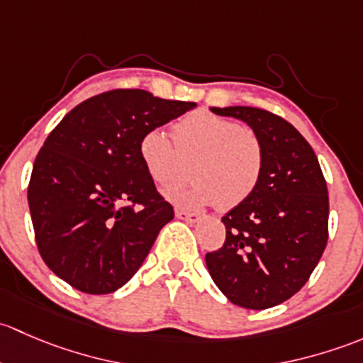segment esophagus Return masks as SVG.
<instances>
[{
	"label": "esophagus",
	"instance_id": "obj_1",
	"mask_svg": "<svg viewBox=\"0 0 363 363\" xmlns=\"http://www.w3.org/2000/svg\"><path fill=\"white\" fill-rule=\"evenodd\" d=\"M177 218L180 220H185V222L189 223H197L201 222V215H197V213H190V211H185V209H177Z\"/></svg>",
	"mask_w": 363,
	"mask_h": 363
}]
</instances>
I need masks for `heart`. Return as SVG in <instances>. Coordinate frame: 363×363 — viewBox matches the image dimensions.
<instances>
[{
    "label": "heart",
    "mask_w": 363,
    "mask_h": 363,
    "mask_svg": "<svg viewBox=\"0 0 363 363\" xmlns=\"http://www.w3.org/2000/svg\"><path fill=\"white\" fill-rule=\"evenodd\" d=\"M174 145L166 130L152 129L141 138L140 159L152 180L171 185L196 161L190 185H174L164 196L177 206L201 209L220 204L230 209L255 192L264 169L259 138L233 118L199 110L174 124Z\"/></svg>",
    "instance_id": "heart-1"
}]
</instances>
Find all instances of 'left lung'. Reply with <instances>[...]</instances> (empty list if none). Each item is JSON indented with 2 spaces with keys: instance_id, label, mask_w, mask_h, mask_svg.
<instances>
[{
  "instance_id": "1",
  "label": "left lung",
  "mask_w": 363,
  "mask_h": 363,
  "mask_svg": "<svg viewBox=\"0 0 363 363\" xmlns=\"http://www.w3.org/2000/svg\"><path fill=\"white\" fill-rule=\"evenodd\" d=\"M209 110L242 121L259 138L264 169L255 192L222 216L225 242L206 255L233 304L267 309L297 294L328 238V192L311 145L285 118L252 106Z\"/></svg>"
}]
</instances>
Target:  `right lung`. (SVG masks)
Returning <instances> with one entry per match:
<instances>
[{
    "instance_id": "obj_1",
    "label": "right lung",
    "mask_w": 363,
    "mask_h": 363,
    "mask_svg": "<svg viewBox=\"0 0 363 363\" xmlns=\"http://www.w3.org/2000/svg\"><path fill=\"white\" fill-rule=\"evenodd\" d=\"M196 103L117 89L84 101L48 134L28 203L40 255L80 292L124 286L174 218L140 159L141 138Z\"/></svg>"
}]
</instances>
